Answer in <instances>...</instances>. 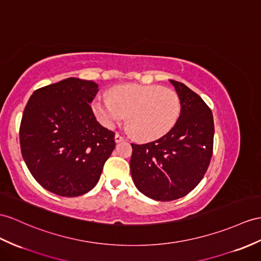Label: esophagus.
Returning a JSON list of instances; mask_svg holds the SVG:
<instances>
[{"mask_svg": "<svg viewBox=\"0 0 261 261\" xmlns=\"http://www.w3.org/2000/svg\"><path fill=\"white\" fill-rule=\"evenodd\" d=\"M124 141H125V138L122 135H119L118 133H116V134H115V142L120 143V142H124Z\"/></svg>", "mask_w": 261, "mask_h": 261, "instance_id": "1", "label": "esophagus"}]
</instances>
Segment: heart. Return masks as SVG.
Wrapping results in <instances>:
<instances>
[{
    "label": "heart",
    "instance_id": "b5f03b06",
    "mask_svg": "<svg viewBox=\"0 0 261 261\" xmlns=\"http://www.w3.org/2000/svg\"><path fill=\"white\" fill-rule=\"evenodd\" d=\"M111 96H98L93 101V111L101 125L114 128L129 114V130L143 141L166 135L181 112L178 94L161 85H120L113 88Z\"/></svg>",
    "mask_w": 261,
    "mask_h": 261
}]
</instances>
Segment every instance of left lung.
Returning <instances> with one entry per match:
<instances>
[{
  "instance_id": "left-lung-1",
  "label": "left lung",
  "mask_w": 261,
  "mask_h": 261,
  "mask_svg": "<svg viewBox=\"0 0 261 261\" xmlns=\"http://www.w3.org/2000/svg\"><path fill=\"white\" fill-rule=\"evenodd\" d=\"M181 112L166 135L147 144H132L130 173L139 192L170 201L186 196L204 178L214 148L212 110L185 84L170 80Z\"/></svg>"
}]
</instances>
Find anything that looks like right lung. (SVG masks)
Segmentation results:
<instances>
[{"instance_id": "right-lung-1", "label": "right lung", "mask_w": 261, "mask_h": 261, "mask_svg": "<svg viewBox=\"0 0 261 261\" xmlns=\"http://www.w3.org/2000/svg\"><path fill=\"white\" fill-rule=\"evenodd\" d=\"M97 92L93 81L69 77L34 91L25 106L23 160L50 193L77 197L90 192L115 148V134L97 122L90 105Z\"/></svg>"}]
</instances>
